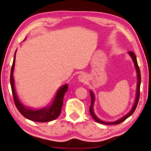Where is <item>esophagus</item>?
I'll list each match as a JSON object with an SVG mask.
<instances>
[{
    "instance_id": "obj_1",
    "label": "esophagus",
    "mask_w": 151,
    "mask_h": 151,
    "mask_svg": "<svg viewBox=\"0 0 151 151\" xmlns=\"http://www.w3.org/2000/svg\"><path fill=\"white\" fill-rule=\"evenodd\" d=\"M78 80L81 83H84L87 81V76L85 75V74H81L78 76Z\"/></svg>"
}]
</instances>
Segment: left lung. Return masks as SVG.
Returning a JSON list of instances; mask_svg holds the SVG:
<instances>
[{
	"label": "left lung",
	"instance_id": "1",
	"mask_svg": "<svg viewBox=\"0 0 151 151\" xmlns=\"http://www.w3.org/2000/svg\"><path fill=\"white\" fill-rule=\"evenodd\" d=\"M129 55L131 56V58H132V60H133L134 66H135V68H136V70H137V93H136V99H135V101H134V104L133 107H132V110H131V111H129V112L127 114H126L125 116H123V117H122L120 119H119V120H117V121H116V122H104V121L101 120V119H99V118H97L96 116V115L94 114V113H93V102H94V95H93V92L90 91L91 99V106H90V108H89V110H90V114H91V116L93 118V119H94L96 122H97L101 123V124H119V123L122 122L123 121L125 120V119H127V118H128L129 116H131V115L133 114L134 110H135L136 107H137V104H138V101H139V98H140V82H141L140 71V68H139L138 65H137V59H136V56H135V55H134V53L133 52L130 51V52H129Z\"/></svg>",
	"mask_w": 151,
	"mask_h": 151
}]
</instances>
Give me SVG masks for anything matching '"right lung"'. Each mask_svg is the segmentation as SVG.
<instances>
[{
	"label": "right lung",
	"mask_w": 151,
	"mask_h": 151,
	"mask_svg": "<svg viewBox=\"0 0 151 151\" xmlns=\"http://www.w3.org/2000/svg\"><path fill=\"white\" fill-rule=\"evenodd\" d=\"M15 57L16 52L11 70L10 82L11 91H12L13 93V98H14V103H15L17 109L19 110V112L23 115L24 117L32 121L38 122H46L52 121L55 119L60 114L63 104V98H64L65 93V92L68 91V85L65 84V85L63 86L58 90L52 104L49 107H45L38 110H34L32 109L27 108L19 101L17 93H16L15 88H14V80L13 73H14V65H15Z\"/></svg>",
	"instance_id": "add662e5"
}]
</instances>
